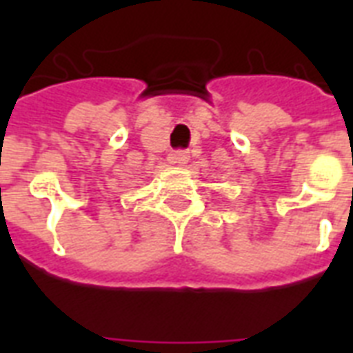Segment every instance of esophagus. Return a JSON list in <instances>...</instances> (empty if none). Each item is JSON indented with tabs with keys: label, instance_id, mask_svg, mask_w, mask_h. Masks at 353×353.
Wrapping results in <instances>:
<instances>
[{
	"label": "esophagus",
	"instance_id": "esophagus-1",
	"mask_svg": "<svg viewBox=\"0 0 353 353\" xmlns=\"http://www.w3.org/2000/svg\"><path fill=\"white\" fill-rule=\"evenodd\" d=\"M188 152H185V150H177V152H172L170 155H168V161L170 163H177V165H187L188 163Z\"/></svg>",
	"mask_w": 353,
	"mask_h": 353
}]
</instances>
